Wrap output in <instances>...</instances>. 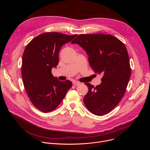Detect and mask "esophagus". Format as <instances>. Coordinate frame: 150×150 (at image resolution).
<instances>
[{
    "label": "esophagus",
    "instance_id": "esophagus-1",
    "mask_svg": "<svg viewBox=\"0 0 150 150\" xmlns=\"http://www.w3.org/2000/svg\"><path fill=\"white\" fill-rule=\"evenodd\" d=\"M80 83H81V82H78V81H74V82H73V84H74V85H79Z\"/></svg>",
    "mask_w": 150,
    "mask_h": 150
}]
</instances>
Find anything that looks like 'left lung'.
<instances>
[{"instance_id":"8db88e82","label":"left lung","mask_w":150,"mask_h":150,"mask_svg":"<svg viewBox=\"0 0 150 150\" xmlns=\"http://www.w3.org/2000/svg\"><path fill=\"white\" fill-rule=\"evenodd\" d=\"M79 45L88 55L89 64L97 74H102L101 83L88 88L83 103L92 113L101 116L111 112L125 94L131 69L125 45L110 34H80L72 42Z\"/></svg>"}]
</instances>
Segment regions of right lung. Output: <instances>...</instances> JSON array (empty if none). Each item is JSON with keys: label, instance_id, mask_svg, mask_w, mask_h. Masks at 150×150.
Instances as JSON below:
<instances>
[{"label": "right lung", "instance_id": "right-lung-1", "mask_svg": "<svg viewBox=\"0 0 150 150\" xmlns=\"http://www.w3.org/2000/svg\"><path fill=\"white\" fill-rule=\"evenodd\" d=\"M76 35L42 33L25 49L21 68L24 86L32 104L42 112L56 109L72 87L71 81H60L53 76L52 69L58 65L61 47Z\"/></svg>", "mask_w": 150, "mask_h": 150}]
</instances>
